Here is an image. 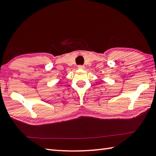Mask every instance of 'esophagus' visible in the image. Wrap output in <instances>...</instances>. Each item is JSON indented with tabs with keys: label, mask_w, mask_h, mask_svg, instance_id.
<instances>
[{
	"label": "esophagus",
	"mask_w": 156,
	"mask_h": 156,
	"mask_svg": "<svg viewBox=\"0 0 156 156\" xmlns=\"http://www.w3.org/2000/svg\"><path fill=\"white\" fill-rule=\"evenodd\" d=\"M78 68H79V69H84L85 68V66H83V65H79L78 66Z\"/></svg>",
	"instance_id": "1"
}]
</instances>
